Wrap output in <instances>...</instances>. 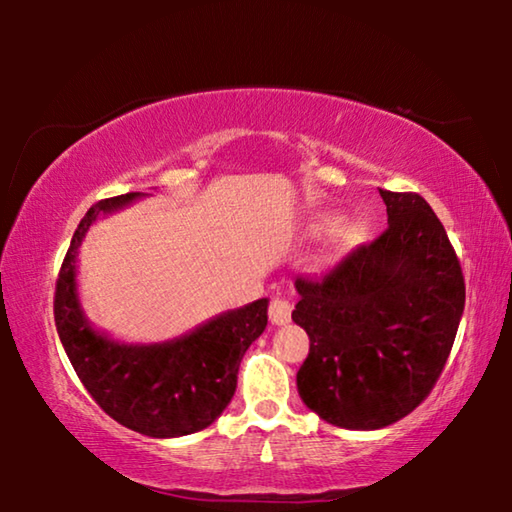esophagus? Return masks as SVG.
<instances>
[{"label":"esophagus","mask_w":512,"mask_h":512,"mask_svg":"<svg viewBox=\"0 0 512 512\" xmlns=\"http://www.w3.org/2000/svg\"><path fill=\"white\" fill-rule=\"evenodd\" d=\"M268 318L273 325H287L291 320V302L284 298H273L271 307H268Z\"/></svg>","instance_id":"34e87169"}]
</instances>
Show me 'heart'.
<instances>
[{"instance_id":"heart-1","label":"heart","mask_w":512,"mask_h":512,"mask_svg":"<svg viewBox=\"0 0 512 512\" xmlns=\"http://www.w3.org/2000/svg\"><path fill=\"white\" fill-rule=\"evenodd\" d=\"M332 235H336V239L327 259H336L345 253H350L354 248H359L361 244H366L370 237V225L363 219H354L345 223V216L341 214H318L307 223L305 228V237L309 241H318Z\"/></svg>"}]
</instances>
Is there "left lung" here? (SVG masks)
<instances>
[{"instance_id": "1", "label": "left lung", "mask_w": 512, "mask_h": 512, "mask_svg": "<svg viewBox=\"0 0 512 512\" xmlns=\"http://www.w3.org/2000/svg\"><path fill=\"white\" fill-rule=\"evenodd\" d=\"M384 235L323 280H296L293 323L309 334L296 377L307 409L343 429L402 420L431 393L465 307L461 264L429 203L379 189Z\"/></svg>"}]
</instances>
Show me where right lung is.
Wrapping results in <instances>:
<instances>
[{
    "mask_svg": "<svg viewBox=\"0 0 512 512\" xmlns=\"http://www.w3.org/2000/svg\"><path fill=\"white\" fill-rule=\"evenodd\" d=\"M124 194L90 207L76 228L60 268L54 318L76 375L103 411L151 438L196 433L219 418L237 391L239 363L268 323V298L205 320L162 343H124L94 329L79 296V248L90 225L137 198Z\"/></svg>",
    "mask_w": 512,
    "mask_h": 512,
    "instance_id": "1",
    "label": "right lung"
}]
</instances>
